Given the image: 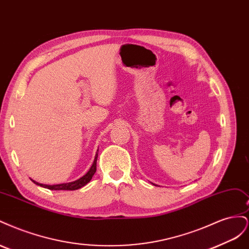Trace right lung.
I'll list each match as a JSON object with an SVG mask.
<instances>
[{
    "label": "right lung",
    "mask_w": 249,
    "mask_h": 249,
    "mask_svg": "<svg viewBox=\"0 0 249 249\" xmlns=\"http://www.w3.org/2000/svg\"><path fill=\"white\" fill-rule=\"evenodd\" d=\"M96 159H97V154L95 155L94 161L92 163V166L90 167V169L88 170V172L86 173L85 176H83L81 178L74 180V182H71V183H66V184H59V185H43V184H39L33 180V182L36 185H39L41 187L48 188L50 190H77L82 188L83 186H85L86 184H88L90 182V179L92 178L93 175L96 171Z\"/></svg>",
    "instance_id": "obj_1"
}]
</instances>
